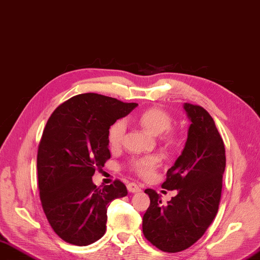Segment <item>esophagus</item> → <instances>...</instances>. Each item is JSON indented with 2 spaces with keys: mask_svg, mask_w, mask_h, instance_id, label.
<instances>
[{
  "mask_svg": "<svg viewBox=\"0 0 260 260\" xmlns=\"http://www.w3.org/2000/svg\"><path fill=\"white\" fill-rule=\"evenodd\" d=\"M126 187H128V190L130 193H138V192H140V190H141V187L136 183H129L128 186H126Z\"/></svg>",
  "mask_w": 260,
  "mask_h": 260,
  "instance_id": "obj_1",
  "label": "esophagus"
}]
</instances>
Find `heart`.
Masks as SVG:
<instances>
[{"instance_id": "obj_1", "label": "heart", "mask_w": 260, "mask_h": 260, "mask_svg": "<svg viewBox=\"0 0 260 260\" xmlns=\"http://www.w3.org/2000/svg\"><path fill=\"white\" fill-rule=\"evenodd\" d=\"M137 122L142 128L146 129L151 135H161L165 132V139L168 141L174 140V135L168 130L173 125V118L167 111L160 108H150L145 110L137 116ZM126 125L123 120H118L110 126L108 132L109 145L113 149L119 148L123 142ZM168 132L166 133V131ZM160 156L149 155L144 157H138L132 159L130 162L131 168L142 177H149L155 172V169L159 166Z\"/></svg>"}]
</instances>
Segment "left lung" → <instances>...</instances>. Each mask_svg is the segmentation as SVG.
I'll return each instance as SVG.
<instances>
[{
	"instance_id": "left-lung-1",
	"label": "left lung",
	"mask_w": 260,
	"mask_h": 260,
	"mask_svg": "<svg viewBox=\"0 0 260 260\" xmlns=\"http://www.w3.org/2000/svg\"><path fill=\"white\" fill-rule=\"evenodd\" d=\"M190 121L187 140L161 186L177 189L166 205L160 195L147 188L150 205L142 218L146 239L165 252H178L202 237L219 210L225 168L223 140L214 120L200 105L184 103Z\"/></svg>"
}]
</instances>
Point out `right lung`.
Segmentation results:
<instances>
[{
    "label": "right lung",
    "instance_id": "obj_1",
    "mask_svg": "<svg viewBox=\"0 0 260 260\" xmlns=\"http://www.w3.org/2000/svg\"><path fill=\"white\" fill-rule=\"evenodd\" d=\"M137 105L79 94L60 104L47 121L37 156L40 200L52 230L63 241L88 246L101 239L110 203L128 194L119 179L100 188L92 176L111 157L110 126Z\"/></svg>",
    "mask_w": 260,
    "mask_h": 260
}]
</instances>
